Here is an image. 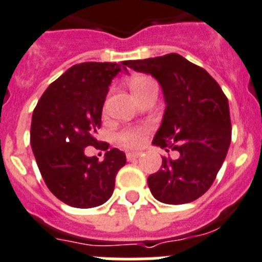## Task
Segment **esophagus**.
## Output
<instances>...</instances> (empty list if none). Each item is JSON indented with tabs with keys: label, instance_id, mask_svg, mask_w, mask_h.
<instances>
[{
	"label": "esophagus",
	"instance_id": "1",
	"mask_svg": "<svg viewBox=\"0 0 262 262\" xmlns=\"http://www.w3.org/2000/svg\"><path fill=\"white\" fill-rule=\"evenodd\" d=\"M140 156V151H132V153L126 154V158H128V161H133V159H137Z\"/></svg>",
	"mask_w": 262,
	"mask_h": 262
}]
</instances>
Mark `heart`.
I'll use <instances>...</instances> for the list:
<instances>
[{"label": "heart", "mask_w": 262, "mask_h": 262, "mask_svg": "<svg viewBox=\"0 0 262 262\" xmlns=\"http://www.w3.org/2000/svg\"><path fill=\"white\" fill-rule=\"evenodd\" d=\"M150 83H153V80L149 79V77H145V76L134 77L133 80L130 81L132 92L136 90H140V88L145 87V85H147V84ZM146 133H147L146 128H130V129H125V130H122L121 133L118 134L117 138L118 141L124 145V146L140 147L144 145Z\"/></svg>", "instance_id": "b5f03b06"}]
</instances>
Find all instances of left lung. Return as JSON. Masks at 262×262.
Instances as JSON below:
<instances>
[{"label":"left lung","mask_w":262,"mask_h":262,"mask_svg":"<svg viewBox=\"0 0 262 262\" xmlns=\"http://www.w3.org/2000/svg\"><path fill=\"white\" fill-rule=\"evenodd\" d=\"M124 64L159 83L166 109L153 145L178 151L175 159L162 157L161 169L149 175L151 194L166 204L194 202L211 187L226 159L232 130L228 99L206 70L178 54Z\"/></svg>","instance_id":"1"}]
</instances>
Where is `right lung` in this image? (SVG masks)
Returning a JSON list of instances; mask_svg holds the SVG:
<instances>
[{"label": "right lung", "mask_w": 262, "mask_h": 262, "mask_svg": "<svg viewBox=\"0 0 262 262\" xmlns=\"http://www.w3.org/2000/svg\"><path fill=\"white\" fill-rule=\"evenodd\" d=\"M124 62L75 64L49 85L31 118L30 144L42 178L59 200L76 208L101 206L112 196L118 170L126 163L121 150L97 141L109 85ZM106 150L104 159L83 150Z\"/></svg>", "instance_id": "obj_1"}]
</instances>
